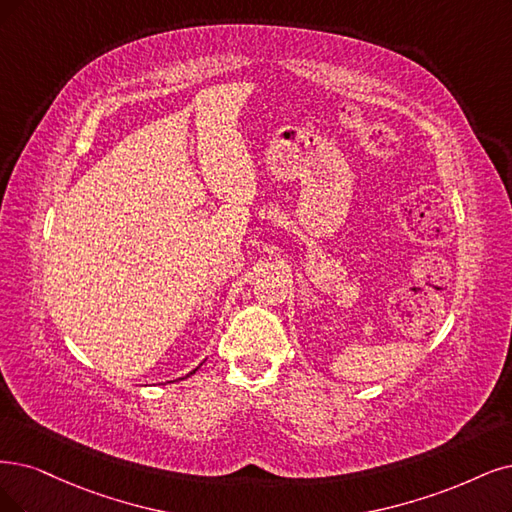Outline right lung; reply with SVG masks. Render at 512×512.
Segmentation results:
<instances>
[{
  "instance_id": "1",
  "label": "right lung",
  "mask_w": 512,
  "mask_h": 512,
  "mask_svg": "<svg viewBox=\"0 0 512 512\" xmlns=\"http://www.w3.org/2000/svg\"><path fill=\"white\" fill-rule=\"evenodd\" d=\"M192 373H196V369H194V371H192ZM192 373H189V375H192Z\"/></svg>"
}]
</instances>
